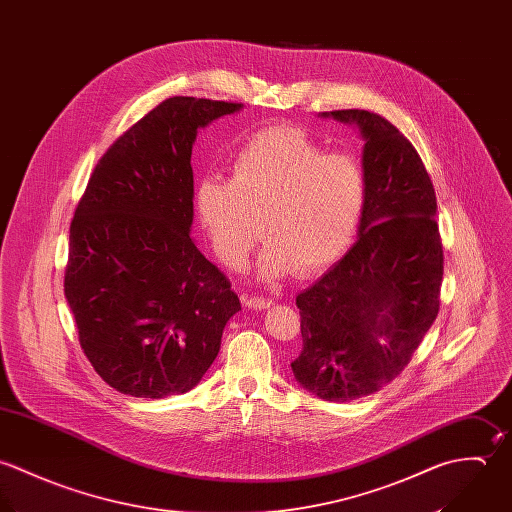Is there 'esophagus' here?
Returning <instances> with one entry per match:
<instances>
[{
    "instance_id": "1",
    "label": "esophagus",
    "mask_w": 512,
    "mask_h": 512,
    "mask_svg": "<svg viewBox=\"0 0 512 512\" xmlns=\"http://www.w3.org/2000/svg\"><path fill=\"white\" fill-rule=\"evenodd\" d=\"M275 303V299H271V297H249L247 301H245V305L251 308H269L271 305Z\"/></svg>"
}]
</instances>
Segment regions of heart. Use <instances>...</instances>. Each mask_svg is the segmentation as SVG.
<instances>
[{"instance_id": "obj_1", "label": "heart", "mask_w": 512, "mask_h": 512, "mask_svg": "<svg viewBox=\"0 0 512 512\" xmlns=\"http://www.w3.org/2000/svg\"><path fill=\"white\" fill-rule=\"evenodd\" d=\"M366 200V174L346 152H324L303 128L269 126L235 152L231 180L207 176L196 211L215 257L241 269L257 241L267 281L295 269L308 275L334 261L352 239Z\"/></svg>"}]
</instances>
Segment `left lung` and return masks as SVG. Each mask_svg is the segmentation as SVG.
Here are the masks:
<instances>
[{
    "mask_svg": "<svg viewBox=\"0 0 512 512\" xmlns=\"http://www.w3.org/2000/svg\"><path fill=\"white\" fill-rule=\"evenodd\" d=\"M330 116L366 140V200L358 241L297 297L303 350L291 368L320 400L350 402L396 380L437 318L443 245L435 190L408 138L376 112Z\"/></svg>",
    "mask_w": 512,
    "mask_h": 512,
    "instance_id": "1",
    "label": "left lung"
}]
</instances>
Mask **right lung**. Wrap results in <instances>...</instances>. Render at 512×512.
<instances>
[{
	"label": "right lung",
	"mask_w": 512,
	"mask_h": 512,
	"mask_svg": "<svg viewBox=\"0 0 512 512\" xmlns=\"http://www.w3.org/2000/svg\"><path fill=\"white\" fill-rule=\"evenodd\" d=\"M239 108L162 101L104 152L77 204L65 297L85 356L120 394L158 400L192 390L241 310L190 237L198 128Z\"/></svg>",
	"instance_id": "add662e5"
}]
</instances>
